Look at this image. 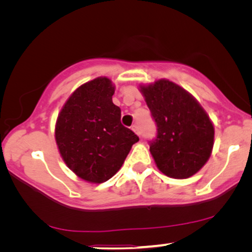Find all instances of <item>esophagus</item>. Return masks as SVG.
<instances>
[{
  "label": "esophagus",
  "instance_id": "1",
  "mask_svg": "<svg viewBox=\"0 0 252 252\" xmlns=\"http://www.w3.org/2000/svg\"><path fill=\"white\" fill-rule=\"evenodd\" d=\"M132 130H133L134 133L137 134V135L140 136V130H139V128H137V126H136V125H133V126H132Z\"/></svg>",
  "mask_w": 252,
  "mask_h": 252
}]
</instances>
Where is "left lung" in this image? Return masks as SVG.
Masks as SVG:
<instances>
[{
  "label": "left lung",
  "instance_id": "8db88e82",
  "mask_svg": "<svg viewBox=\"0 0 252 252\" xmlns=\"http://www.w3.org/2000/svg\"><path fill=\"white\" fill-rule=\"evenodd\" d=\"M157 124L150 154L161 173L187 179L206 164L215 144V126L190 93L167 79L139 86Z\"/></svg>",
  "mask_w": 252,
  "mask_h": 252
}]
</instances>
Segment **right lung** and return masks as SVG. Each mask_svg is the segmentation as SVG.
<instances>
[{"label":"right lung","instance_id":"obj_1","mask_svg":"<svg viewBox=\"0 0 252 252\" xmlns=\"http://www.w3.org/2000/svg\"><path fill=\"white\" fill-rule=\"evenodd\" d=\"M115 89L106 77L79 86L64 103L55 125V140L64 163L91 184L111 179L139 141L120 123V109L112 102Z\"/></svg>","mask_w":252,"mask_h":252}]
</instances>
